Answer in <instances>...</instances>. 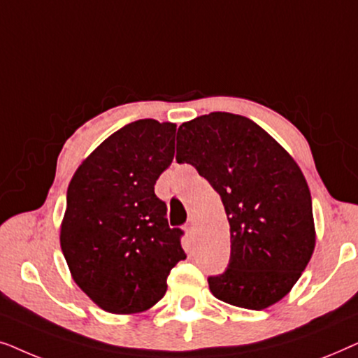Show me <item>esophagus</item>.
Returning <instances> with one entry per match:
<instances>
[{"label":"esophagus","mask_w":358,"mask_h":358,"mask_svg":"<svg viewBox=\"0 0 358 358\" xmlns=\"http://www.w3.org/2000/svg\"><path fill=\"white\" fill-rule=\"evenodd\" d=\"M187 233L189 234H195V220L190 218L189 223H187Z\"/></svg>","instance_id":"1"}]
</instances>
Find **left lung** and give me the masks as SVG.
Instances as JSON below:
<instances>
[{"mask_svg":"<svg viewBox=\"0 0 358 358\" xmlns=\"http://www.w3.org/2000/svg\"><path fill=\"white\" fill-rule=\"evenodd\" d=\"M178 163L192 164L222 197L231 234L213 296L264 310L295 285L315 251L311 194L295 159L248 117L212 112L178 130Z\"/></svg>","mask_w":358,"mask_h":358,"instance_id":"1","label":"left lung"}]
</instances>
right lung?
I'll return each instance as SVG.
<instances>
[{"mask_svg": "<svg viewBox=\"0 0 358 358\" xmlns=\"http://www.w3.org/2000/svg\"><path fill=\"white\" fill-rule=\"evenodd\" d=\"M176 125L143 119L102 141L73 176L60 229L76 285L104 311H146L164 296L168 275L185 259L180 228L155 184L174 158Z\"/></svg>", "mask_w": 358, "mask_h": 358, "instance_id": "add662e5", "label": "right lung"}]
</instances>
